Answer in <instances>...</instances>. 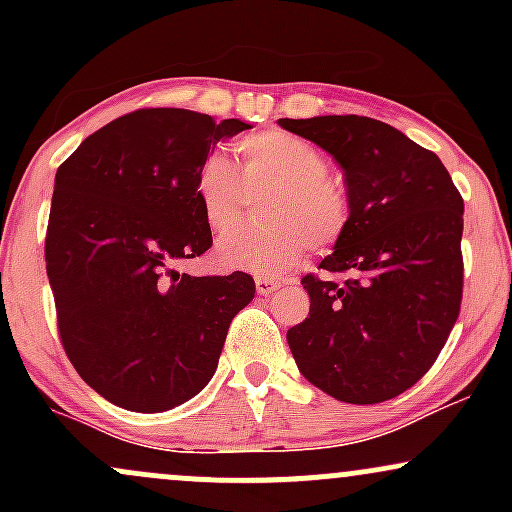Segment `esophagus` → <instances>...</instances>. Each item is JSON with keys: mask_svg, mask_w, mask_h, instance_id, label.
<instances>
[{"mask_svg": "<svg viewBox=\"0 0 512 512\" xmlns=\"http://www.w3.org/2000/svg\"><path fill=\"white\" fill-rule=\"evenodd\" d=\"M279 281L269 279V276H257L255 279V289H257V296H272V293L279 289Z\"/></svg>", "mask_w": 512, "mask_h": 512, "instance_id": "34e87169", "label": "esophagus"}]
</instances>
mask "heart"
Returning <instances> with one entry per match:
<instances>
[{
  "mask_svg": "<svg viewBox=\"0 0 512 512\" xmlns=\"http://www.w3.org/2000/svg\"><path fill=\"white\" fill-rule=\"evenodd\" d=\"M240 154L243 185L250 192L272 190L262 204V216L269 223L260 231L221 238L216 262L223 269L281 276L303 264L308 243L330 248L342 238L349 226V197L327 178L330 161L313 142L284 129H267L243 139ZM243 185L223 154H211L202 163L195 192L214 233H226L240 221Z\"/></svg>",
  "mask_w": 512,
  "mask_h": 512,
  "instance_id": "1",
  "label": "heart"
}]
</instances>
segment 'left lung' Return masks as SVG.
Listing matches in <instances>:
<instances>
[{
  "instance_id": "obj_1",
  "label": "left lung",
  "mask_w": 512,
  "mask_h": 512,
  "mask_svg": "<svg viewBox=\"0 0 512 512\" xmlns=\"http://www.w3.org/2000/svg\"><path fill=\"white\" fill-rule=\"evenodd\" d=\"M344 170L349 226L303 276L310 313L286 332L303 378L349 404H378L419 383L462 303L464 202L433 151L361 115L281 117Z\"/></svg>"
}]
</instances>
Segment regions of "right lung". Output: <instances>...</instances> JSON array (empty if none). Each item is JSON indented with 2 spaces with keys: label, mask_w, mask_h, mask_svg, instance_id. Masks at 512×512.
I'll return each instance as SVG.
<instances>
[{
  "label": "right lung",
  "mask_w": 512,
  "mask_h": 512,
  "mask_svg": "<svg viewBox=\"0 0 512 512\" xmlns=\"http://www.w3.org/2000/svg\"><path fill=\"white\" fill-rule=\"evenodd\" d=\"M248 122L182 108L117 117L57 168L45 264L57 330L76 373L129 411H166L204 390L250 274L190 276L211 248L195 180L209 151Z\"/></svg>",
  "instance_id": "1"
}]
</instances>
